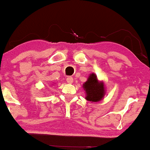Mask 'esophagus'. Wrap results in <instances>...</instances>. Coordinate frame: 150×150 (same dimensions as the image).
I'll use <instances>...</instances> for the list:
<instances>
[{"mask_svg": "<svg viewBox=\"0 0 150 150\" xmlns=\"http://www.w3.org/2000/svg\"><path fill=\"white\" fill-rule=\"evenodd\" d=\"M66 81H67V83H68L69 84H71L73 83V78L72 77H71V76H69V77H67V79H66Z\"/></svg>", "mask_w": 150, "mask_h": 150, "instance_id": "1", "label": "esophagus"}]
</instances>
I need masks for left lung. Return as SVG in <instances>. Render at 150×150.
Returning a JSON list of instances; mask_svg holds the SVG:
<instances>
[{
	"label": "left lung",
	"instance_id": "left-lung-1",
	"mask_svg": "<svg viewBox=\"0 0 150 150\" xmlns=\"http://www.w3.org/2000/svg\"><path fill=\"white\" fill-rule=\"evenodd\" d=\"M83 88L86 93V100L91 102L100 101L105 94V88L103 82L98 80L97 76L92 73L87 81L83 84Z\"/></svg>",
	"mask_w": 150,
	"mask_h": 150
}]
</instances>
